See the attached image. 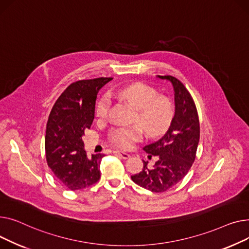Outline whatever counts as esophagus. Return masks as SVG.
<instances>
[{
    "label": "esophagus",
    "mask_w": 249,
    "mask_h": 249,
    "mask_svg": "<svg viewBox=\"0 0 249 249\" xmlns=\"http://www.w3.org/2000/svg\"><path fill=\"white\" fill-rule=\"evenodd\" d=\"M114 154L119 155L123 159H128L130 157V155L128 153H125V152H123V151H114Z\"/></svg>",
    "instance_id": "obj_1"
}]
</instances>
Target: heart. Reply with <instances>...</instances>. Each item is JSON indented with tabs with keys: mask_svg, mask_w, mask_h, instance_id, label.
Segmentation results:
<instances>
[{
	"mask_svg": "<svg viewBox=\"0 0 249 249\" xmlns=\"http://www.w3.org/2000/svg\"><path fill=\"white\" fill-rule=\"evenodd\" d=\"M114 94L136 107L134 122L140 125L113 128L109 138L119 147L127 148L134 141L145 134L155 137L167 129L174 116L172 100L163 94H158L153 86L142 82H135L114 89ZM108 109V98L104 95L95 104L97 118H105Z\"/></svg>",
	"mask_w": 249,
	"mask_h": 249,
	"instance_id": "b5f03b06",
	"label": "heart"
}]
</instances>
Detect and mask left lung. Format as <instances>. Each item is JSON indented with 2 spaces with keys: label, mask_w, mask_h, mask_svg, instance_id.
<instances>
[{
  "label": "left lung",
  "mask_w": 249,
  "mask_h": 249,
  "mask_svg": "<svg viewBox=\"0 0 249 249\" xmlns=\"http://www.w3.org/2000/svg\"><path fill=\"white\" fill-rule=\"evenodd\" d=\"M172 82L175 90V115L163 138L143 150L158 157L153 168L143 160L142 172L131 176L136 184L154 193H162L179 183L192 167L200 139V124L193 97L185 85L171 75H158Z\"/></svg>",
  "instance_id": "1"
}]
</instances>
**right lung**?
<instances>
[{"instance_id": "1", "label": "right lung", "mask_w": 249, "mask_h": 249, "mask_svg": "<svg viewBox=\"0 0 249 249\" xmlns=\"http://www.w3.org/2000/svg\"><path fill=\"white\" fill-rule=\"evenodd\" d=\"M111 77L82 79L72 82L58 97L49 114L45 153L55 177L71 191L89 188L100 178L104 154L87 157L82 136L94 119L98 90Z\"/></svg>"}]
</instances>
